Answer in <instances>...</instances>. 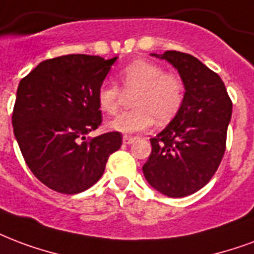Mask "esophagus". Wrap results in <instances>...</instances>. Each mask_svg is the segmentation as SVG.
Listing matches in <instances>:
<instances>
[{"mask_svg":"<svg viewBox=\"0 0 254 254\" xmlns=\"http://www.w3.org/2000/svg\"><path fill=\"white\" fill-rule=\"evenodd\" d=\"M123 141H124V144L130 145V144H133V142H134V141H135V137H131V135H124Z\"/></svg>","mask_w":254,"mask_h":254,"instance_id":"34e87169","label":"esophagus"}]
</instances>
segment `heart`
I'll return each mask as SVG.
<instances>
[{"instance_id":"1","label":"heart","mask_w":254,"mask_h":254,"mask_svg":"<svg viewBox=\"0 0 254 254\" xmlns=\"http://www.w3.org/2000/svg\"><path fill=\"white\" fill-rule=\"evenodd\" d=\"M119 84L125 94L131 96L133 109L119 114L109 123L112 130L135 133L152 127L154 119L165 124L179 113L185 98L181 77L148 60H134L120 70ZM123 92L117 85L104 82L97 92L100 109L116 114Z\"/></svg>"}]
</instances>
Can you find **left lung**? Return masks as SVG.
<instances>
[{
	"label": "left lung",
	"mask_w": 254,
	"mask_h": 254,
	"mask_svg": "<svg viewBox=\"0 0 254 254\" xmlns=\"http://www.w3.org/2000/svg\"><path fill=\"white\" fill-rule=\"evenodd\" d=\"M153 56L179 70L185 98L169 125L150 138L152 153L142 172L162 194L185 197L204 188L221 164L232 100L220 75L196 57L176 50Z\"/></svg>",
	"instance_id": "8db88e82"
}]
</instances>
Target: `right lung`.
<instances>
[{"mask_svg": "<svg viewBox=\"0 0 254 254\" xmlns=\"http://www.w3.org/2000/svg\"><path fill=\"white\" fill-rule=\"evenodd\" d=\"M117 57L67 54L38 64L17 89L11 124L32 173L50 189L75 194L101 179L123 134L85 137L102 123L97 92Z\"/></svg>", "mask_w": 254, "mask_h": 254, "instance_id": "1", "label": "right lung"}]
</instances>
